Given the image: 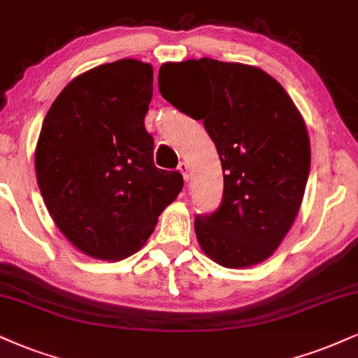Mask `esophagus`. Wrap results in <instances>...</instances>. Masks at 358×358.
Wrapping results in <instances>:
<instances>
[{"label":"esophagus","instance_id":"1","mask_svg":"<svg viewBox=\"0 0 358 358\" xmlns=\"http://www.w3.org/2000/svg\"><path fill=\"white\" fill-rule=\"evenodd\" d=\"M178 170H180V173L183 175V180L185 182H188V178H190V173H188V165L185 162H182L178 165Z\"/></svg>","mask_w":358,"mask_h":358}]
</instances>
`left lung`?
Here are the masks:
<instances>
[{
  "label": "left lung",
  "mask_w": 358,
  "mask_h": 358,
  "mask_svg": "<svg viewBox=\"0 0 358 358\" xmlns=\"http://www.w3.org/2000/svg\"><path fill=\"white\" fill-rule=\"evenodd\" d=\"M203 73L208 101L196 115L217 146L223 200L208 217H196L203 252L225 268H247L272 257L302 205L310 171L307 124L273 76L257 66L218 59L162 64V96L183 113L170 80Z\"/></svg>",
  "instance_id": "8db88e82"
}]
</instances>
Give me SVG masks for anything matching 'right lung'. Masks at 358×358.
<instances>
[{"instance_id":"right-lung-1","label":"right lung","mask_w":358,"mask_h":358,"mask_svg":"<svg viewBox=\"0 0 358 358\" xmlns=\"http://www.w3.org/2000/svg\"><path fill=\"white\" fill-rule=\"evenodd\" d=\"M153 66L124 58L81 73L43 120L34 152L46 208L85 255L118 262L143 247L183 188L153 163L145 115Z\"/></svg>"}]
</instances>
